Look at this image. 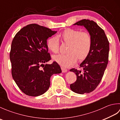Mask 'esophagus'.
Instances as JSON below:
<instances>
[{
    "label": "esophagus",
    "mask_w": 120,
    "mask_h": 120,
    "mask_svg": "<svg viewBox=\"0 0 120 120\" xmlns=\"http://www.w3.org/2000/svg\"><path fill=\"white\" fill-rule=\"evenodd\" d=\"M61 70H62V73H65V72H67V70L66 69V68H63V67H61Z\"/></svg>",
    "instance_id": "esophagus-1"
}]
</instances>
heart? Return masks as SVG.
<instances>
[{
    "label": "heart",
    "instance_id": "b5f03b06",
    "mask_svg": "<svg viewBox=\"0 0 120 120\" xmlns=\"http://www.w3.org/2000/svg\"><path fill=\"white\" fill-rule=\"evenodd\" d=\"M68 44L66 54L54 56L53 60L63 68L72 66L78 60L81 61L88 57L92 47V37L88 32L67 29L58 34L57 38H50L47 41V47L53 53H57L59 49V41Z\"/></svg>",
    "mask_w": 120,
    "mask_h": 120
}]
</instances>
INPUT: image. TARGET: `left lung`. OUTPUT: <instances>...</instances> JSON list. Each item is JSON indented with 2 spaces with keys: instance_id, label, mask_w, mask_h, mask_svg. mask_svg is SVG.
Wrapping results in <instances>:
<instances>
[{
  "instance_id": "1",
  "label": "left lung",
  "mask_w": 120,
  "mask_h": 120,
  "mask_svg": "<svg viewBox=\"0 0 120 120\" xmlns=\"http://www.w3.org/2000/svg\"><path fill=\"white\" fill-rule=\"evenodd\" d=\"M74 25L85 27L91 35L92 43L88 56L80 64L81 70H70L77 76L70 88L76 93H89L95 90L103 78L108 62L109 43L104 30L94 21L84 19Z\"/></svg>"
}]
</instances>
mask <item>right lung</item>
Listing matches in <instances>:
<instances>
[{
    "label": "right lung",
    "mask_w": 120,
    "mask_h": 120,
    "mask_svg": "<svg viewBox=\"0 0 120 120\" xmlns=\"http://www.w3.org/2000/svg\"><path fill=\"white\" fill-rule=\"evenodd\" d=\"M56 32L32 24L22 28L13 39L10 53L12 77L27 95L38 96L45 93L51 76L62 72L55 61L44 64L51 59L47 40Z\"/></svg>",
    "instance_id": "add662e5"
}]
</instances>
